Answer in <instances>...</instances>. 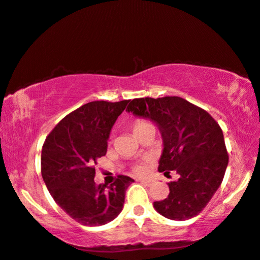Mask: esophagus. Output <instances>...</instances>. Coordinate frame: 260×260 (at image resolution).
Here are the masks:
<instances>
[{
	"label": "esophagus",
	"mask_w": 260,
	"mask_h": 260,
	"mask_svg": "<svg viewBox=\"0 0 260 260\" xmlns=\"http://www.w3.org/2000/svg\"><path fill=\"white\" fill-rule=\"evenodd\" d=\"M139 182L141 183V184H144V185H146V186H150L151 183H152L150 179H140Z\"/></svg>",
	"instance_id": "esophagus-1"
}]
</instances>
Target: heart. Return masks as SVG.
Returning <instances> with one entry per match:
<instances>
[{
  "mask_svg": "<svg viewBox=\"0 0 260 260\" xmlns=\"http://www.w3.org/2000/svg\"><path fill=\"white\" fill-rule=\"evenodd\" d=\"M148 128H153V126H152V124L148 122V121L143 120V119H138L132 123V131H133L134 136H136V137L139 136L140 133H143L144 131L148 129ZM133 170H134V172H136V174H139V175L144 174V172H145L144 162H139V164H137L133 168Z\"/></svg>",
  "mask_w": 260,
  "mask_h": 260,
  "instance_id": "heart-1",
  "label": "heart"
}]
</instances>
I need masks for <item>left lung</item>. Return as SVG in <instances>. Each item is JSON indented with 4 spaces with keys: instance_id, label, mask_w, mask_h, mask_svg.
Here are the masks:
<instances>
[{
    "instance_id": "obj_1",
    "label": "left lung",
    "mask_w": 260,
    "mask_h": 260,
    "mask_svg": "<svg viewBox=\"0 0 260 260\" xmlns=\"http://www.w3.org/2000/svg\"><path fill=\"white\" fill-rule=\"evenodd\" d=\"M128 112L151 119L162 138L158 171H176L179 178L168 183L169 196L155 201L154 209L171 220L199 215L222 183L228 153L219 123L208 112L178 96L134 99Z\"/></svg>"
}]
</instances>
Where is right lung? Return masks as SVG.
Masks as SVG:
<instances>
[{
	"mask_svg": "<svg viewBox=\"0 0 260 260\" xmlns=\"http://www.w3.org/2000/svg\"><path fill=\"white\" fill-rule=\"evenodd\" d=\"M129 100L94 101L69 114L48 134L41 150V175L58 206L83 226H101L122 210L132 182L117 176L109 186L94 181L95 164L106 155L110 131Z\"/></svg>",
	"mask_w": 260,
	"mask_h": 260,
	"instance_id": "1",
	"label": "right lung"
}]
</instances>
